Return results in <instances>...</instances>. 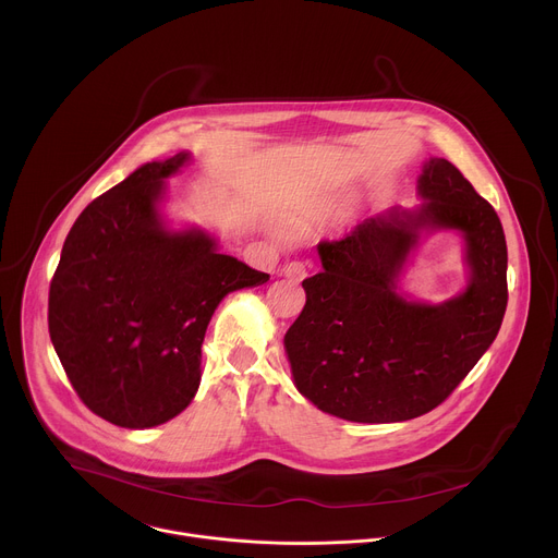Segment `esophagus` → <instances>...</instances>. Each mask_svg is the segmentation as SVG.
Listing matches in <instances>:
<instances>
[{"label": "esophagus", "mask_w": 558, "mask_h": 558, "mask_svg": "<svg viewBox=\"0 0 558 558\" xmlns=\"http://www.w3.org/2000/svg\"><path fill=\"white\" fill-rule=\"evenodd\" d=\"M306 274H308V269H306V265H304V263H300V260H295V263H287V265L282 267V276H284V278H289V280H295V282L304 280V278H306Z\"/></svg>", "instance_id": "obj_1"}]
</instances>
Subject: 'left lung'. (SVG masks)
<instances>
[{"label":"left lung","instance_id":"left-lung-1","mask_svg":"<svg viewBox=\"0 0 558 558\" xmlns=\"http://www.w3.org/2000/svg\"><path fill=\"white\" fill-rule=\"evenodd\" d=\"M422 207L388 209L340 241H323V271L284 336L298 390L349 422L392 424L437 409L495 342L508 304V247L495 207L446 158L417 181ZM420 228H457L471 280L442 303L396 293Z\"/></svg>","mask_w":558,"mask_h":558}]
</instances>
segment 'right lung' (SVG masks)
Returning a JSON list of instances; mask_svg holds the SVG:
<instances>
[{"instance_id":"1","label":"right lung","mask_w":558,"mask_h":558,"mask_svg":"<svg viewBox=\"0 0 558 558\" xmlns=\"http://www.w3.org/2000/svg\"><path fill=\"white\" fill-rule=\"evenodd\" d=\"M190 154L141 166L74 220L48 295L59 362L95 415L151 428L183 413L201 384V347L220 300L269 274L220 254L201 229L170 231L163 179Z\"/></svg>"}]
</instances>
